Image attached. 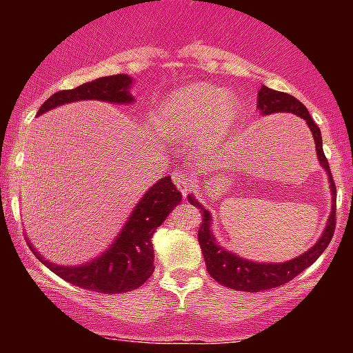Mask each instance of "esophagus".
I'll return each mask as SVG.
<instances>
[{"mask_svg":"<svg viewBox=\"0 0 353 353\" xmlns=\"http://www.w3.org/2000/svg\"><path fill=\"white\" fill-rule=\"evenodd\" d=\"M172 179H174V184L177 185V189H179L184 196L189 192L190 188H192V177H190V174L188 172H182V171L176 172L172 176Z\"/></svg>","mask_w":353,"mask_h":353,"instance_id":"obj_1","label":"esophagus"}]
</instances>
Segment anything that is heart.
<instances>
[{
    "label": "heart",
    "mask_w": 353,
    "mask_h": 353,
    "mask_svg": "<svg viewBox=\"0 0 353 353\" xmlns=\"http://www.w3.org/2000/svg\"><path fill=\"white\" fill-rule=\"evenodd\" d=\"M239 117L237 99L217 84L192 83L172 91L156 112V124L169 137L192 136L194 152L204 156L224 144Z\"/></svg>",
    "instance_id": "1"
}]
</instances>
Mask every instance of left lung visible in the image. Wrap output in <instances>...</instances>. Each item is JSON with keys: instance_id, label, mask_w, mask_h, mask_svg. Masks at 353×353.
Wrapping results in <instances>:
<instances>
[{"instance_id": "left-lung-1", "label": "left lung", "mask_w": 353, "mask_h": 353, "mask_svg": "<svg viewBox=\"0 0 353 353\" xmlns=\"http://www.w3.org/2000/svg\"><path fill=\"white\" fill-rule=\"evenodd\" d=\"M257 108L261 109L262 114H274V112H292V114L302 117L307 124H309L312 136L315 141V149H317V157L329 174L330 182V192H332V212L329 221H327L325 229H323L322 236L315 245H312L307 252H303L299 257L292 259V261L281 262V264H262V262H252L247 259L239 257L237 254L229 252V250L222 249L217 244L216 237L212 236L210 230V212L204 209V205L199 204V201L194 199L189 196L188 199L192 205L201 209L202 212V222L201 228L197 230V241H199L202 255L205 261V269L210 274L214 281H217L222 285L229 287L234 290H244V292H261V290L275 289V287L283 285L294 277H297L302 270L314 264L320 257V254L327 249L330 244L332 236L335 232V184L332 179V172L329 168V161H327L325 154L322 149V134H320L319 125L312 121V117L299 99L294 96L285 94V92L274 91V89L262 86L257 96Z\"/></svg>"}]
</instances>
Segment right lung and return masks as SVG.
<instances>
[{"label": "right lung", "mask_w": 353, "mask_h": 353, "mask_svg": "<svg viewBox=\"0 0 353 353\" xmlns=\"http://www.w3.org/2000/svg\"><path fill=\"white\" fill-rule=\"evenodd\" d=\"M131 84V76L114 74L81 84L74 89L58 91L50 99L44 101L38 116L61 104L86 99L131 104L134 103V98L129 92ZM181 201L182 194L174 185L171 176L159 179L151 185V189H148L143 199L137 202L128 222L121 229L119 236L109 245V249H106V252L83 265H56L50 261H44L41 254L36 252L31 242L28 244L48 269H51L56 275L72 285L101 294L129 292L143 285L152 275L154 249L151 239L156 229L163 224L169 212Z\"/></svg>", "instance_id": "right-lung-1"}]
</instances>
